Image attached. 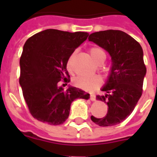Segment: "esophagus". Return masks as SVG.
<instances>
[{
    "label": "esophagus",
    "instance_id": "esophagus-1",
    "mask_svg": "<svg viewBox=\"0 0 157 157\" xmlns=\"http://www.w3.org/2000/svg\"><path fill=\"white\" fill-rule=\"evenodd\" d=\"M90 100L91 101H95L96 96H95V94H94L90 93Z\"/></svg>",
    "mask_w": 157,
    "mask_h": 157
}]
</instances>
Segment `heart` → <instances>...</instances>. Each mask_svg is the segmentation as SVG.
<instances>
[{
    "label": "heart",
    "instance_id": "b5f03b06",
    "mask_svg": "<svg viewBox=\"0 0 157 157\" xmlns=\"http://www.w3.org/2000/svg\"><path fill=\"white\" fill-rule=\"evenodd\" d=\"M90 54L91 58L97 63H103L106 59V53L103 49L99 47H92L90 49ZM73 56L71 55L67 63V68L69 71H72L71 61ZM102 82V79L98 76H77L74 80V83L78 88L83 89L86 90H93Z\"/></svg>",
    "mask_w": 157,
    "mask_h": 157
}]
</instances>
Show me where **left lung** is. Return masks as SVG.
I'll return each mask as SVG.
<instances>
[{"instance_id": "1", "label": "left lung", "mask_w": 157, "mask_h": 157, "mask_svg": "<svg viewBox=\"0 0 157 157\" xmlns=\"http://www.w3.org/2000/svg\"><path fill=\"white\" fill-rule=\"evenodd\" d=\"M88 39L109 53L112 59L111 73L102 88L106 94L97 96L107 104V115L90 118L99 126L116 125L131 114L142 96L147 72L144 51L137 40L120 30L94 33Z\"/></svg>"}]
</instances>
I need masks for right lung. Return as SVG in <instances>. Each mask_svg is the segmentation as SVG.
I'll return each mask as SVG.
<instances>
[{
	"label": "right lung",
	"mask_w": 157,
	"mask_h": 157,
	"mask_svg": "<svg viewBox=\"0 0 157 157\" xmlns=\"http://www.w3.org/2000/svg\"><path fill=\"white\" fill-rule=\"evenodd\" d=\"M89 33L46 29L28 38L20 57L19 84L29 112L35 119L59 125L68 118L71 103L76 98L88 99L81 89L59 87L70 81L67 60ZM64 85V84H63Z\"/></svg>",
	"instance_id": "1"
}]
</instances>
